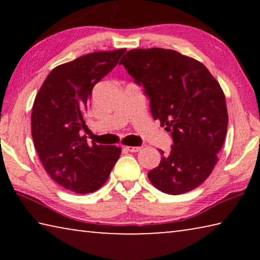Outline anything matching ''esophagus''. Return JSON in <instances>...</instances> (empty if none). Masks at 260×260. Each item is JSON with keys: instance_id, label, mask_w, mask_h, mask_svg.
Masks as SVG:
<instances>
[{"instance_id": "34e87169", "label": "esophagus", "mask_w": 260, "mask_h": 260, "mask_svg": "<svg viewBox=\"0 0 260 260\" xmlns=\"http://www.w3.org/2000/svg\"><path fill=\"white\" fill-rule=\"evenodd\" d=\"M125 149L129 152H138L141 150V147H126Z\"/></svg>"}]
</instances>
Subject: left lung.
Listing matches in <instances>:
<instances>
[{
	"label": "left lung",
	"instance_id": "obj_1",
	"mask_svg": "<svg viewBox=\"0 0 260 260\" xmlns=\"http://www.w3.org/2000/svg\"><path fill=\"white\" fill-rule=\"evenodd\" d=\"M119 64L142 86L153 119L172 136L171 151L159 150V165L148 173L171 195L190 191L212 172L227 134L221 87L203 64L162 48L133 49Z\"/></svg>",
	"mask_w": 260,
	"mask_h": 260
}]
</instances>
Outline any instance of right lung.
Returning <instances> with one entry per match:
<instances>
[{
	"mask_svg": "<svg viewBox=\"0 0 260 260\" xmlns=\"http://www.w3.org/2000/svg\"><path fill=\"white\" fill-rule=\"evenodd\" d=\"M126 49L91 52L48 74L32 109L34 147L43 167L61 187L78 193L107 181L121 149L88 144L85 114L91 91L118 64Z\"/></svg>",
	"mask_w": 260,
	"mask_h": 260,
	"instance_id": "add662e5",
	"label": "right lung"
}]
</instances>
